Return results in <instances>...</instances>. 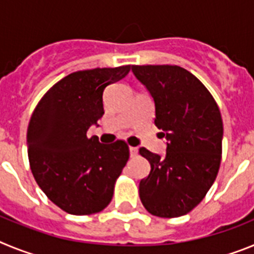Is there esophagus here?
<instances>
[{"mask_svg": "<svg viewBox=\"0 0 254 254\" xmlns=\"http://www.w3.org/2000/svg\"><path fill=\"white\" fill-rule=\"evenodd\" d=\"M137 152H138V149L137 147H129V155H131V158H136L137 156Z\"/></svg>", "mask_w": 254, "mask_h": 254, "instance_id": "obj_1", "label": "esophagus"}]
</instances>
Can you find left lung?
<instances>
[{"mask_svg": "<svg viewBox=\"0 0 254 254\" xmlns=\"http://www.w3.org/2000/svg\"><path fill=\"white\" fill-rule=\"evenodd\" d=\"M155 103V126L167 138V154L145 147L140 155L151 165L140 182V198L151 215L178 217L203 199L221 161L223 120L205 85L179 66H132Z\"/></svg>", "mask_w": 254, "mask_h": 254, "instance_id": "left-lung-1", "label": "left lung"}]
</instances>
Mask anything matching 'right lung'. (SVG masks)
<instances>
[{
  "mask_svg": "<svg viewBox=\"0 0 254 254\" xmlns=\"http://www.w3.org/2000/svg\"><path fill=\"white\" fill-rule=\"evenodd\" d=\"M131 66L77 71L44 94L29 122L26 143L38 186L71 215L104 210L129 158L127 143L111 145L87 137V129L104 114L103 91L120 81Z\"/></svg>",
  "mask_w": 254,
  "mask_h": 254,
  "instance_id": "add662e5",
  "label": "right lung"
}]
</instances>
